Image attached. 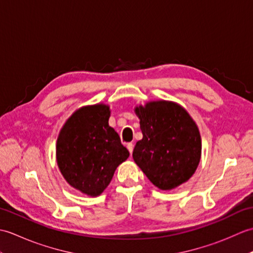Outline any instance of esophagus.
<instances>
[{"instance_id":"1","label":"esophagus","mask_w":253,"mask_h":253,"mask_svg":"<svg viewBox=\"0 0 253 253\" xmlns=\"http://www.w3.org/2000/svg\"><path fill=\"white\" fill-rule=\"evenodd\" d=\"M127 149H128V151H129L130 153H132V151H133V143H131V142L127 143Z\"/></svg>"}]
</instances>
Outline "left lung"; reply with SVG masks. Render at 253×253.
Instances as JSON below:
<instances>
[{
	"label": "left lung",
	"instance_id": "obj_1",
	"mask_svg": "<svg viewBox=\"0 0 253 253\" xmlns=\"http://www.w3.org/2000/svg\"><path fill=\"white\" fill-rule=\"evenodd\" d=\"M142 139L132 152L136 164L162 190L184 184L195 174L201 158L197 124L184 107L171 101L136 106Z\"/></svg>",
	"mask_w": 253,
	"mask_h": 253
}]
</instances>
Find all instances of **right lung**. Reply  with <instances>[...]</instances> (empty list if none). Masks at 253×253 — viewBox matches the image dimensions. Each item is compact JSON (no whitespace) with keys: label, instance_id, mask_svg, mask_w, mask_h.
I'll list each match as a JSON object with an SVG mask.
<instances>
[{"label":"right lung","instance_id":"add662e5","mask_svg":"<svg viewBox=\"0 0 253 253\" xmlns=\"http://www.w3.org/2000/svg\"><path fill=\"white\" fill-rule=\"evenodd\" d=\"M110 106H83L64 124L56 142V161L64 178L90 197L100 196L117 166L129 157L114 128Z\"/></svg>","mask_w":253,"mask_h":253}]
</instances>
